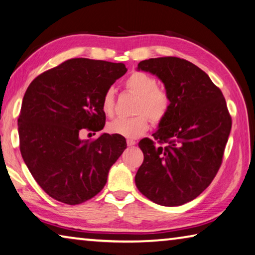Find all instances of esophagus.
<instances>
[{
    "label": "esophagus",
    "mask_w": 255,
    "mask_h": 255,
    "mask_svg": "<svg viewBox=\"0 0 255 255\" xmlns=\"http://www.w3.org/2000/svg\"><path fill=\"white\" fill-rule=\"evenodd\" d=\"M135 143H136V142H135L134 140H131V139H128V140H127L128 146H132V145H134Z\"/></svg>",
    "instance_id": "esophagus-1"
}]
</instances>
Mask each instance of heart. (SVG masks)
Segmentation results:
<instances>
[{"instance_id":"b5f03b06","label":"heart","mask_w":255,"mask_h":255,"mask_svg":"<svg viewBox=\"0 0 255 255\" xmlns=\"http://www.w3.org/2000/svg\"><path fill=\"white\" fill-rule=\"evenodd\" d=\"M125 86L128 91L139 96L135 104V113L133 118H118L107 124V131L112 134H118L128 139H135L148 130L149 119L159 123L166 118L170 110V97L166 91L158 87L157 79L142 71L133 73L125 80ZM115 106L114 89H106L102 98V110L106 115H113Z\"/></svg>"}]
</instances>
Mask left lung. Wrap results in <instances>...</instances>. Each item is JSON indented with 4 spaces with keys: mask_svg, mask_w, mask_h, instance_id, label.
<instances>
[{
    "mask_svg": "<svg viewBox=\"0 0 255 255\" xmlns=\"http://www.w3.org/2000/svg\"><path fill=\"white\" fill-rule=\"evenodd\" d=\"M170 97V110L152 136L139 142L143 163L135 175L141 194L161 206H180L207 188L221 167L232 120L225 98L209 76L177 57L140 61Z\"/></svg>",
    "mask_w": 255,
    "mask_h": 255,
    "instance_id": "obj_1",
    "label": "left lung"
}]
</instances>
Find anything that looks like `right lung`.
Wrapping results in <instances>:
<instances>
[{"instance_id":"1","label":"right lung","mask_w":255,"mask_h":255,"mask_svg":"<svg viewBox=\"0 0 255 255\" xmlns=\"http://www.w3.org/2000/svg\"><path fill=\"white\" fill-rule=\"evenodd\" d=\"M128 69L122 62L69 59L29 85L17 120L20 151L38 185L58 202L77 205L104 188L111 167L127 149L118 134L92 142L82 128L105 125L102 98Z\"/></svg>"}]
</instances>
